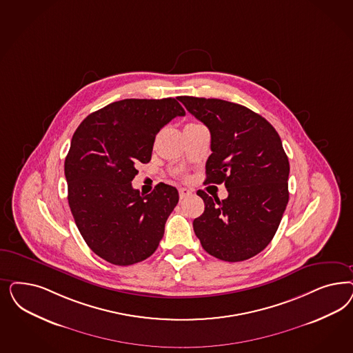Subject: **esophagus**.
Returning a JSON list of instances; mask_svg holds the SVG:
<instances>
[{
	"mask_svg": "<svg viewBox=\"0 0 353 353\" xmlns=\"http://www.w3.org/2000/svg\"><path fill=\"white\" fill-rule=\"evenodd\" d=\"M192 194L188 188H179V196H181V199H184V197H187V196H190V194Z\"/></svg>",
	"mask_w": 353,
	"mask_h": 353,
	"instance_id": "obj_1",
	"label": "esophagus"
}]
</instances>
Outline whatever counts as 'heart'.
Instances as JSON below:
<instances>
[{
    "instance_id": "obj_1",
    "label": "heart",
    "mask_w": 353,
    "mask_h": 353,
    "mask_svg": "<svg viewBox=\"0 0 353 353\" xmlns=\"http://www.w3.org/2000/svg\"><path fill=\"white\" fill-rule=\"evenodd\" d=\"M191 125H192V123H191Z\"/></svg>"
}]
</instances>
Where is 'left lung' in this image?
Returning a JSON list of instances; mask_svg holds the SVG:
<instances>
[{
    "label": "left lung",
    "instance_id": "8db88e82",
    "mask_svg": "<svg viewBox=\"0 0 353 353\" xmlns=\"http://www.w3.org/2000/svg\"><path fill=\"white\" fill-rule=\"evenodd\" d=\"M179 101L210 131L205 183H225L228 199L204 191L196 236L222 261L248 260L268 247L288 203L290 162L282 140L260 114L219 99L182 96Z\"/></svg>",
    "mask_w": 353,
    "mask_h": 353
}]
</instances>
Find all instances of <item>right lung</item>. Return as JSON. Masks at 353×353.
Returning <instances> with one entry per match:
<instances>
[{"instance_id": "right-lung-1", "label": "right lung", "mask_w": 353, "mask_h": 353, "mask_svg": "<svg viewBox=\"0 0 353 353\" xmlns=\"http://www.w3.org/2000/svg\"><path fill=\"white\" fill-rule=\"evenodd\" d=\"M185 114L176 99H125L90 114L77 128L65 159L68 205L83 239L105 261L127 266L157 250L179 201L159 183L140 194L131 182L148 163L159 130Z\"/></svg>"}]
</instances>
